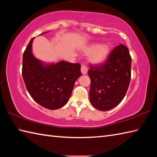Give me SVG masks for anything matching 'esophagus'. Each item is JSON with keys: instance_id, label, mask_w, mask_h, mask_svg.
<instances>
[{"instance_id": "1", "label": "esophagus", "mask_w": 157, "mask_h": 157, "mask_svg": "<svg viewBox=\"0 0 157 157\" xmlns=\"http://www.w3.org/2000/svg\"><path fill=\"white\" fill-rule=\"evenodd\" d=\"M88 67L86 65H82L81 67V71L83 75H85L88 72Z\"/></svg>"}]
</instances>
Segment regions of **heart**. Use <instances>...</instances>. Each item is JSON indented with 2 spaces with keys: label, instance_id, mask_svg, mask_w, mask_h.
I'll return each instance as SVG.
<instances>
[{
  "label": "heart",
  "instance_id": "heart-1",
  "mask_svg": "<svg viewBox=\"0 0 157 157\" xmlns=\"http://www.w3.org/2000/svg\"><path fill=\"white\" fill-rule=\"evenodd\" d=\"M86 54H90L89 60L93 64H100L107 59L110 52V48L107 44H93L84 49Z\"/></svg>",
  "mask_w": 157,
  "mask_h": 157
}]
</instances>
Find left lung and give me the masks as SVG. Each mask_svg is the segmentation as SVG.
Listing matches in <instances>:
<instances>
[{
    "mask_svg": "<svg viewBox=\"0 0 157 157\" xmlns=\"http://www.w3.org/2000/svg\"><path fill=\"white\" fill-rule=\"evenodd\" d=\"M132 58L128 48L119 44L102 64L90 65V101L100 111H106L121 102L131 79Z\"/></svg>",
    "mask_w": 157,
    "mask_h": 157,
    "instance_id": "8db88e82",
    "label": "left lung"
}]
</instances>
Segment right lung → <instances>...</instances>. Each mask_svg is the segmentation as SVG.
I'll return each mask as SVG.
<instances>
[{
  "label": "right lung",
  "instance_id": "obj_1",
  "mask_svg": "<svg viewBox=\"0 0 157 157\" xmlns=\"http://www.w3.org/2000/svg\"><path fill=\"white\" fill-rule=\"evenodd\" d=\"M34 38L23 54L22 75L25 87L32 98L43 107L60 109L68 102L75 82L82 75L81 65L64 61L45 64L32 54Z\"/></svg>",
  "mask_w": 157,
  "mask_h": 157
}]
</instances>
